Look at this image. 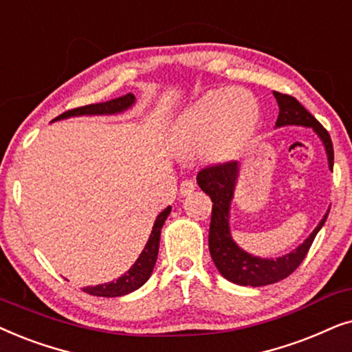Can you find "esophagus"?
<instances>
[{"mask_svg": "<svg viewBox=\"0 0 352 352\" xmlns=\"http://www.w3.org/2000/svg\"><path fill=\"white\" fill-rule=\"evenodd\" d=\"M196 185L193 184V180H184L180 184V195L182 196H188L195 191Z\"/></svg>", "mask_w": 352, "mask_h": 352, "instance_id": "1", "label": "esophagus"}]
</instances>
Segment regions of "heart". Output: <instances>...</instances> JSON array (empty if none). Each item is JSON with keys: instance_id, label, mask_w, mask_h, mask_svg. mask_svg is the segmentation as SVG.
Returning a JSON list of instances; mask_svg holds the SVG:
<instances>
[{"instance_id": "1", "label": "heart", "mask_w": 352, "mask_h": 352, "mask_svg": "<svg viewBox=\"0 0 352 352\" xmlns=\"http://www.w3.org/2000/svg\"><path fill=\"white\" fill-rule=\"evenodd\" d=\"M261 119L257 98L246 90H214L179 117L173 144L182 154L206 146L210 161L233 159L254 135Z\"/></svg>"}]
</instances>
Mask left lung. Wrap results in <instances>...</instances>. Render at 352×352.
Returning <instances> with one entry per match:
<instances>
[{
  "instance_id": "1",
  "label": "left lung",
  "mask_w": 352,
  "mask_h": 352,
  "mask_svg": "<svg viewBox=\"0 0 352 352\" xmlns=\"http://www.w3.org/2000/svg\"><path fill=\"white\" fill-rule=\"evenodd\" d=\"M275 100L278 102V119L275 127H287V125H301L309 127L317 133L325 148L329 157V167L333 168V144L329 132L322 127V124L314 117L296 98L274 91ZM240 162H225L219 166L206 167L198 173L199 188L209 195L212 199V217L209 227V252L215 267L228 282L241 285V287H265V285L277 283L280 280L292 275L298 265L306 257L314 238L323 227L330 209L327 210L314 232L299 245L296 250L287 252L280 257H259L250 254L241 250L233 240L230 232V208L233 195L240 177Z\"/></svg>"
}]
</instances>
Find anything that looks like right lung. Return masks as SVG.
<instances>
[{
	"label": "right lung",
	"instance_id": "1",
	"mask_svg": "<svg viewBox=\"0 0 352 352\" xmlns=\"http://www.w3.org/2000/svg\"><path fill=\"white\" fill-rule=\"evenodd\" d=\"M133 104H135V96L132 93H129V95L116 98V100L98 102V104L82 106V107H77V109L67 111L64 112V114H60L59 117H56V119H53V122L69 119V117H78V116H114V114H120V112H125ZM170 210H172L170 206H167V208L157 215L156 220H154L151 235H149L142 254H140L138 259L135 261V264L130 267L122 277L117 278L116 282L96 285V287H85L82 288L83 292L88 294H93V296L117 298V296H124V294L132 293L140 287H143V285L148 282V278L151 277L154 265H156L161 228L164 222H166V219L168 217V214H170Z\"/></svg>",
	"mask_w": 352,
	"mask_h": 352
}]
</instances>
